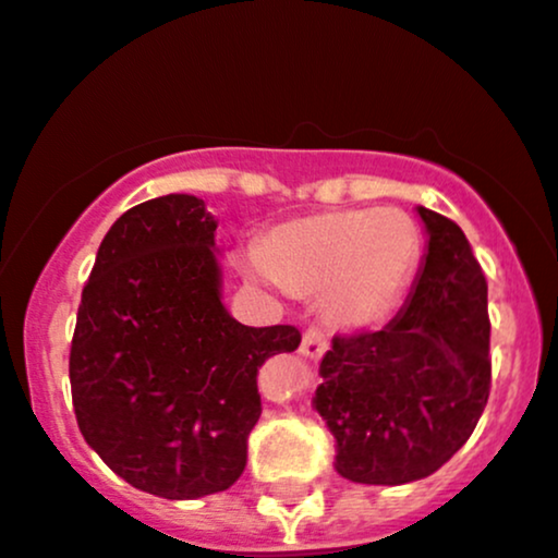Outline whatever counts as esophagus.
I'll return each instance as SVG.
<instances>
[{"mask_svg": "<svg viewBox=\"0 0 558 558\" xmlns=\"http://www.w3.org/2000/svg\"><path fill=\"white\" fill-rule=\"evenodd\" d=\"M302 355L307 357H320L328 350V333L320 326H310L302 337Z\"/></svg>", "mask_w": 558, "mask_h": 558, "instance_id": "obj_1", "label": "esophagus"}]
</instances>
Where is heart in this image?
<instances>
[{
	"instance_id": "b5f03b06",
	"label": "heart",
	"mask_w": 558,
	"mask_h": 558,
	"mask_svg": "<svg viewBox=\"0 0 558 558\" xmlns=\"http://www.w3.org/2000/svg\"><path fill=\"white\" fill-rule=\"evenodd\" d=\"M420 230L403 210H326L275 230L262 264L294 294L324 291L339 326H374L403 294L420 264Z\"/></svg>"
}]
</instances>
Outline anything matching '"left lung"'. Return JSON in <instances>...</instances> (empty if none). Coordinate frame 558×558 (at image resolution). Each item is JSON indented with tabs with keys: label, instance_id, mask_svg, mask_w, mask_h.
Returning <instances> with one entry per match:
<instances>
[{
	"label": "left lung",
	"instance_id": "1",
	"mask_svg": "<svg viewBox=\"0 0 558 558\" xmlns=\"http://www.w3.org/2000/svg\"><path fill=\"white\" fill-rule=\"evenodd\" d=\"M427 254L407 307L383 331L337 333L315 409L337 438V473L409 484L436 473L489 401L486 278L465 232L420 208Z\"/></svg>",
	"mask_w": 558,
	"mask_h": 558
}]
</instances>
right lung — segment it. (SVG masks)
<instances>
[{
    "instance_id": "obj_1",
    "label": "right lung",
    "mask_w": 558,
    "mask_h": 558,
    "mask_svg": "<svg viewBox=\"0 0 558 558\" xmlns=\"http://www.w3.org/2000/svg\"><path fill=\"white\" fill-rule=\"evenodd\" d=\"M214 232L192 195L125 210L82 289L69 353L85 441L117 476L166 500L240 478L262 363L302 342L296 326L254 328L227 313Z\"/></svg>"
}]
</instances>
